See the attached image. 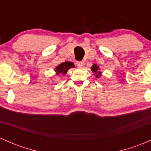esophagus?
<instances>
[{
  "instance_id": "34e87169",
  "label": "esophagus",
  "mask_w": 151,
  "mask_h": 151,
  "mask_svg": "<svg viewBox=\"0 0 151 151\" xmlns=\"http://www.w3.org/2000/svg\"><path fill=\"white\" fill-rule=\"evenodd\" d=\"M84 66H85V63L83 61H80L77 63V66L78 67V68H83Z\"/></svg>"
}]
</instances>
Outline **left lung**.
I'll use <instances>...</instances> for the list:
<instances>
[{
  "label": "left lung",
  "instance_id": "1",
  "mask_svg": "<svg viewBox=\"0 0 151 151\" xmlns=\"http://www.w3.org/2000/svg\"><path fill=\"white\" fill-rule=\"evenodd\" d=\"M91 71L95 74L96 77L99 78L101 75V72L99 71V66L96 64H93L91 66Z\"/></svg>",
  "mask_w": 151,
  "mask_h": 151
}]
</instances>
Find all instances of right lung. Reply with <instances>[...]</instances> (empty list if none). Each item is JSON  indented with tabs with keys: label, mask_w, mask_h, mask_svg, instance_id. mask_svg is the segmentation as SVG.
<instances>
[{
	"label": "right lung",
	"mask_w": 151,
	"mask_h": 151,
	"mask_svg": "<svg viewBox=\"0 0 151 151\" xmlns=\"http://www.w3.org/2000/svg\"><path fill=\"white\" fill-rule=\"evenodd\" d=\"M74 66H74V63H72V62L65 61L64 63H61L58 66H56V68H55V71L57 75L64 76L69 68H74Z\"/></svg>",
	"instance_id": "right-lung-1"
}]
</instances>
